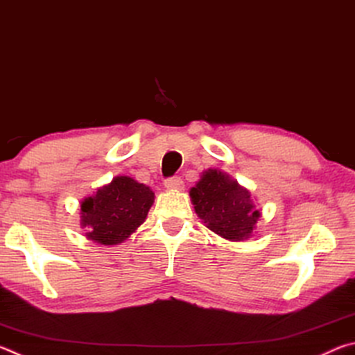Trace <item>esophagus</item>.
I'll return each mask as SVG.
<instances>
[{
  "mask_svg": "<svg viewBox=\"0 0 355 355\" xmlns=\"http://www.w3.org/2000/svg\"><path fill=\"white\" fill-rule=\"evenodd\" d=\"M164 186L167 189H182L183 188V180L180 177H171L164 180Z\"/></svg>",
  "mask_w": 355,
  "mask_h": 355,
  "instance_id": "esophagus-1",
  "label": "esophagus"
}]
</instances>
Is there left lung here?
Wrapping results in <instances>:
<instances>
[{
    "label": "left lung",
    "mask_w": 355,
    "mask_h": 355,
    "mask_svg": "<svg viewBox=\"0 0 355 355\" xmlns=\"http://www.w3.org/2000/svg\"><path fill=\"white\" fill-rule=\"evenodd\" d=\"M189 196L197 216L209 230L230 241L248 239L260 218L250 192L220 171L203 172Z\"/></svg>",
    "instance_id": "left-lung-1"
}]
</instances>
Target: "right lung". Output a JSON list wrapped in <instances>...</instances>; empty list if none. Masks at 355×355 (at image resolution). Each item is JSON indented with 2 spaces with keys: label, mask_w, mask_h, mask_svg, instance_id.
<instances>
[{
  "label": "right lung",
  "mask_w": 355,
  "mask_h": 355,
  "mask_svg": "<svg viewBox=\"0 0 355 355\" xmlns=\"http://www.w3.org/2000/svg\"><path fill=\"white\" fill-rule=\"evenodd\" d=\"M155 194L130 177H116L81 203V225L94 243L112 245L127 239L144 220Z\"/></svg>",
  "instance_id": "right-lung-1"
}]
</instances>
